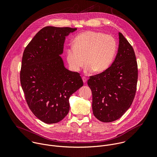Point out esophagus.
<instances>
[{
  "mask_svg": "<svg viewBox=\"0 0 157 157\" xmlns=\"http://www.w3.org/2000/svg\"><path fill=\"white\" fill-rule=\"evenodd\" d=\"M82 81H83V82H84V83H86V82H87V78H86V77L84 76V77L82 78Z\"/></svg>",
  "mask_w": 157,
  "mask_h": 157,
  "instance_id": "1",
  "label": "esophagus"
}]
</instances>
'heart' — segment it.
<instances>
[{"instance_id": "heart-1", "label": "heart", "mask_w": 157, "mask_h": 157, "mask_svg": "<svg viewBox=\"0 0 157 157\" xmlns=\"http://www.w3.org/2000/svg\"><path fill=\"white\" fill-rule=\"evenodd\" d=\"M117 47L116 40L113 36L86 31L76 36L73 47L66 51V60L75 72L79 71L85 62L86 73H102L113 63Z\"/></svg>"}]
</instances>
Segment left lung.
<instances>
[{"label":"left lung","instance_id":"left-lung-1","mask_svg":"<svg viewBox=\"0 0 157 157\" xmlns=\"http://www.w3.org/2000/svg\"><path fill=\"white\" fill-rule=\"evenodd\" d=\"M119 36L118 52L113 64L87 81L93 94V114L103 122L121 117L130 107L136 93L138 68L136 54L120 32Z\"/></svg>","mask_w":157,"mask_h":157}]
</instances>
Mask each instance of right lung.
Masks as SVG:
<instances>
[{
	"instance_id": "obj_1",
	"label": "right lung",
	"mask_w": 157,
	"mask_h": 157,
	"mask_svg": "<svg viewBox=\"0 0 157 157\" xmlns=\"http://www.w3.org/2000/svg\"><path fill=\"white\" fill-rule=\"evenodd\" d=\"M77 29L45 27L26 47L20 83L33 114L46 124L63 120L70 110V97L83 86L79 73L67 70L59 56L66 36Z\"/></svg>"
}]
</instances>
